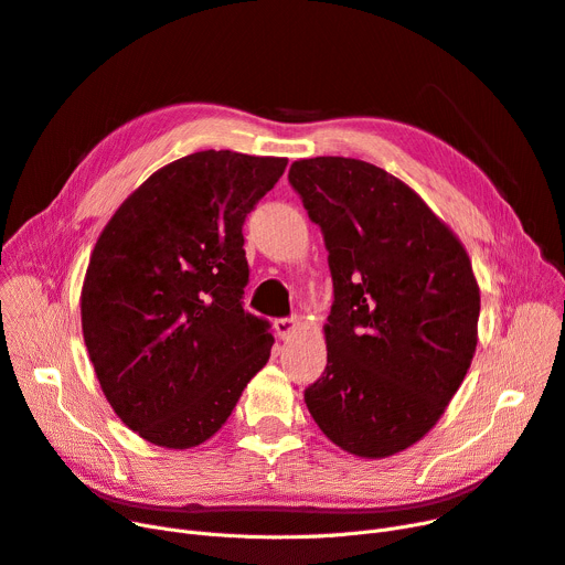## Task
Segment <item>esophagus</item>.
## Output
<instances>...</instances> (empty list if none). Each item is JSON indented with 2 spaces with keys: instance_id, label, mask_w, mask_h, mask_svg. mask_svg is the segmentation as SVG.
Masks as SVG:
<instances>
[{
  "instance_id": "1",
  "label": "esophagus",
  "mask_w": 565,
  "mask_h": 565,
  "mask_svg": "<svg viewBox=\"0 0 565 565\" xmlns=\"http://www.w3.org/2000/svg\"><path fill=\"white\" fill-rule=\"evenodd\" d=\"M275 330H277L279 339H288L295 330H298V320H295V318H277Z\"/></svg>"
}]
</instances>
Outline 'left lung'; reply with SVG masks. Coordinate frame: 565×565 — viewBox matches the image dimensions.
Returning <instances> with one entry per match:
<instances>
[{"label": "left lung", "instance_id": "left-lung-1", "mask_svg": "<svg viewBox=\"0 0 565 565\" xmlns=\"http://www.w3.org/2000/svg\"><path fill=\"white\" fill-rule=\"evenodd\" d=\"M288 181L334 281L328 366L307 407L343 451L390 458L439 422L469 371L481 311L471 260L417 192L371 162L298 160Z\"/></svg>", "mask_w": 565, "mask_h": 565}]
</instances>
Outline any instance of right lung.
Listing matches in <instances>:
<instances>
[{
  "instance_id": "add662e5",
  "label": "right lung",
  "mask_w": 565,
  "mask_h": 565,
  "mask_svg": "<svg viewBox=\"0 0 565 565\" xmlns=\"http://www.w3.org/2000/svg\"><path fill=\"white\" fill-rule=\"evenodd\" d=\"M286 164L185 156L148 175L98 235L82 334L107 403L146 441L183 451L211 439L270 360V324L243 309V224Z\"/></svg>"
}]
</instances>
